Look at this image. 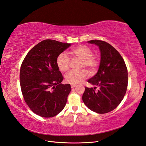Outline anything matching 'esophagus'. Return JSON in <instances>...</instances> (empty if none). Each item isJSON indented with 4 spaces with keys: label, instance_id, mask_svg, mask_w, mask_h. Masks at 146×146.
Returning <instances> with one entry per match:
<instances>
[{
    "label": "esophagus",
    "instance_id": "34e87169",
    "mask_svg": "<svg viewBox=\"0 0 146 146\" xmlns=\"http://www.w3.org/2000/svg\"><path fill=\"white\" fill-rule=\"evenodd\" d=\"M76 84H72L71 85V88H74V87H76Z\"/></svg>",
    "mask_w": 146,
    "mask_h": 146
}]
</instances>
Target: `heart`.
<instances>
[{"mask_svg":"<svg viewBox=\"0 0 146 146\" xmlns=\"http://www.w3.org/2000/svg\"><path fill=\"white\" fill-rule=\"evenodd\" d=\"M71 54L83 60L82 68L86 67L90 71H94L98 65V60L90 48L85 46H80L73 48ZM70 58L65 53L60 54L57 58V65L62 72H66L70 68ZM88 73L86 70L81 71H72L67 73L65 79L66 83L71 84H77L88 77Z\"/></svg>","mask_w":146,"mask_h":146,"instance_id":"1","label":"heart"}]
</instances>
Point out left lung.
Returning a JSON list of instances; mask_svg holds the SVG:
<instances>
[{"mask_svg": "<svg viewBox=\"0 0 146 146\" xmlns=\"http://www.w3.org/2000/svg\"><path fill=\"white\" fill-rule=\"evenodd\" d=\"M88 42L99 47L100 60L98 72L88 80L95 87L86 88L82 99L91 110L106 113L116 109L124 98L128 86V70L121 55L110 44L100 40ZM96 86L100 87L97 92Z\"/></svg>", "mask_w": 146, "mask_h": 146, "instance_id": "1", "label": "left lung"}]
</instances>
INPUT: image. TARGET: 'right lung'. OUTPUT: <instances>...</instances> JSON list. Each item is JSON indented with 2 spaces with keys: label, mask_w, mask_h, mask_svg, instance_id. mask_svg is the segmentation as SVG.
Segmentation results:
<instances>
[{
  "label": "right lung",
  "mask_w": 146,
  "mask_h": 146,
  "mask_svg": "<svg viewBox=\"0 0 146 146\" xmlns=\"http://www.w3.org/2000/svg\"><path fill=\"white\" fill-rule=\"evenodd\" d=\"M71 44L46 39L29 51L22 63L20 80L22 94L30 109L40 117H53L61 112L72 90L63 84L57 58Z\"/></svg>",
  "instance_id": "obj_1"
}]
</instances>
